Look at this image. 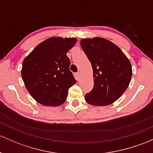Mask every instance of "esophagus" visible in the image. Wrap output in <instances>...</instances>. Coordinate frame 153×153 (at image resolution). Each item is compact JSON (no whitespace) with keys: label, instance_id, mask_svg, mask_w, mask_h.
<instances>
[{"label":"esophagus","instance_id":"esophagus-1","mask_svg":"<svg viewBox=\"0 0 153 153\" xmlns=\"http://www.w3.org/2000/svg\"><path fill=\"white\" fill-rule=\"evenodd\" d=\"M75 79H76L77 81H78L80 77V72H76V73H75Z\"/></svg>","mask_w":153,"mask_h":153}]
</instances>
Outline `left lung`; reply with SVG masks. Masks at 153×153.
Segmentation results:
<instances>
[{
    "instance_id": "8db88e82",
    "label": "left lung",
    "mask_w": 153,
    "mask_h": 153,
    "mask_svg": "<svg viewBox=\"0 0 153 153\" xmlns=\"http://www.w3.org/2000/svg\"><path fill=\"white\" fill-rule=\"evenodd\" d=\"M81 45L91 62L94 77V87L85 100L92 105L113 103L129 86L131 62L120 48L105 39H83Z\"/></svg>"
}]
</instances>
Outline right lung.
Returning a JSON list of instances; mask_svg holds the SVG:
<instances>
[{
	"mask_svg": "<svg viewBox=\"0 0 153 153\" xmlns=\"http://www.w3.org/2000/svg\"><path fill=\"white\" fill-rule=\"evenodd\" d=\"M75 38L51 37L38 45L22 62V78L30 95L39 103L58 106L65 102L69 88L76 83L67 53Z\"/></svg>",
	"mask_w": 153,
	"mask_h": 153,
	"instance_id": "add662e5",
	"label": "right lung"
}]
</instances>
